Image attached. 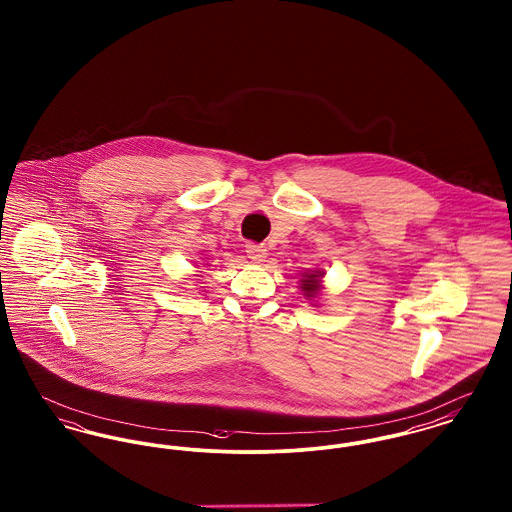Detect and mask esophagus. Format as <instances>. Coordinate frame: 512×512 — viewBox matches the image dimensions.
I'll use <instances>...</instances> for the list:
<instances>
[{"instance_id": "esophagus-1", "label": "esophagus", "mask_w": 512, "mask_h": 512, "mask_svg": "<svg viewBox=\"0 0 512 512\" xmlns=\"http://www.w3.org/2000/svg\"><path fill=\"white\" fill-rule=\"evenodd\" d=\"M245 253L253 263H265L267 261V249L263 245L249 244L245 247Z\"/></svg>"}]
</instances>
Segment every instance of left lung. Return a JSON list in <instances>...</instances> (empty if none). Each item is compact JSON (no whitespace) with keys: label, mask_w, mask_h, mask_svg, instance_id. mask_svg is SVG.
Instances as JSON below:
<instances>
[{"label":"left lung","mask_w":512,"mask_h":512,"mask_svg":"<svg viewBox=\"0 0 512 512\" xmlns=\"http://www.w3.org/2000/svg\"><path fill=\"white\" fill-rule=\"evenodd\" d=\"M322 278H324V270L315 268V270H307L303 272L301 280H299V290L303 292V297L309 299L311 303L317 299L322 292ZM313 307H318L317 303H313Z\"/></svg>","instance_id":"obj_1"}]
</instances>
